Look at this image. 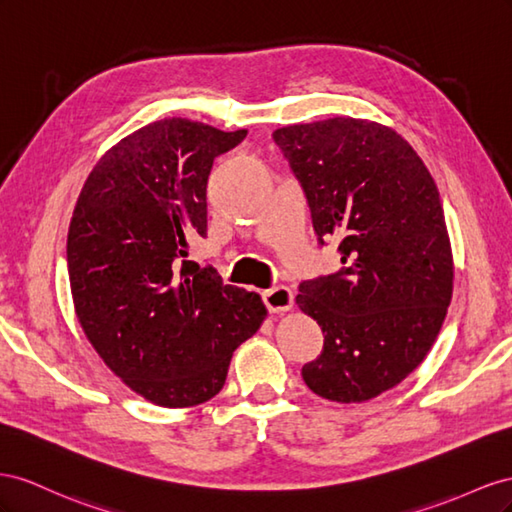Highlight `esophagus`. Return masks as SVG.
I'll return each mask as SVG.
<instances>
[{
    "mask_svg": "<svg viewBox=\"0 0 512 512\" xmlns=\"http://www.w3.org/2000/svg\"><path fill=\"white\" fill-rule=\"evenodd\" d=\"M264 302L270 313H283V311H289L291 304H294V294H291L289 287L276 285L264 291Z\"/></svg>",
    "mask_w": 512,
    "mask_h": 512,
    "instance_id": "34e87169",
    "label": "esophagus"
}]
</instances>
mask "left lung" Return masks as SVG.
Returning <instances> with one entry per match:
<instances>
[{"label":"left lung","mask_w":512,"mask_h":512,"mask_svg":"<svg viewBox=\"0 0 512 512\" xmlns=\"http://www.w3.org/2000/svg\"><path fill=\"white\" fill-rule=\"evenodd\" d=\"M272 139L319 244L341 240L343 268L298 287V306L324 332L302 377L328 401H369L425 360L444 324L455 270L440 193L412 145L377 122L294 124Z\"/></svg>","instance_id":"left-lung-1"}]
</instances>
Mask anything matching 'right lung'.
Returning a JSON list of instances; mask_svg holds the SVG:
<instances>
[{"label":"right lung","instance_id":"right-lung-1","mask_svg":"<svg viewBox=\"0 0 512 512\" xmlns=\"http://www.w3.org/2000/svg\"><path fill=\"white\" fill-rule=\"evenodd\" d=\"M246 130L169 118L128 135L85 180L68 229L79 324L98 356L141 397L191 407L221 392L233 349L266 306L188 261L208 233V175Z\"/></svg>","mask_w":512,"mask_h":512}]
</instances>
